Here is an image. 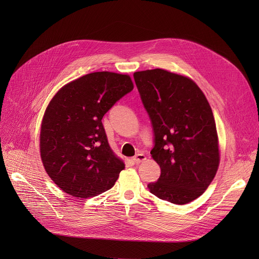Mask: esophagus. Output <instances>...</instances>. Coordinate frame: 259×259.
Masks as SVG:
<instances>
[{"mask_svg": "<svg viewBox=\"0 0 259 259\" xmlns=\"http://www.w3.org/2000/svg\"><path fill=\"white\" fill-rule=\"evenodd\" d=\"M146 159V156L143 154V153H138L137 155H135L132 160L135 162V164H140V162L144 161Z\"/></svg>", "mask_w": 259, "mask_h": 259, "instance_id": "1", "label": "esophagus"}]
</instances>
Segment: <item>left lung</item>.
<instances>
[{
    "label": "left lung",
    "instance_id": "left-lung-1",
    "mask_svg": "<svg viewBox=\"0 0 259 259\" xmlns=\"http://www.w3.org/2000/svg\"><path fill=\"white\" fill-rule=\"evenodd\" d=\"M154 133L153 159L160 176L152 194L185 205L206 191L220 165L212 109L194 81L164 69L133 74Z\"/></svg>",
    "mask_w": 259,
    "mask_h": 259
}]
</instances>
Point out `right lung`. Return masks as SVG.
<instances>
[{
	"instance_id": "obj_1",
	"label": "right lung",
	"mask_w": 259,
	"mask_h": 259,
	"mask_svg": "<svg viewBox=\"0 0 259 259\" xmlns=\"http://www.w3.org/2000/svg\"><path fill=\"white\" fill-rule=\"evenodd\" d=\"M132 89L127 74L92 72L62 87L50 101L40 127V158L64 192L88 198L114 186L125 164L109 146L102 119Z\"/></svg>"
}]
</instances>
